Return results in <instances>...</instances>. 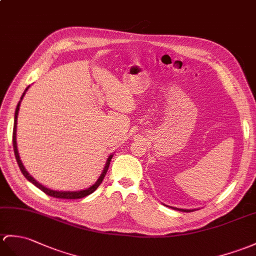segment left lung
I'll return each mask as SVG.
<instances>
[{"mask_svg":"<svg viewBox=\"0 0 256 256\" xmlns=\"http://www.w3.org/2000/svg\"><path fill=\"white\" fill-rule=\"evenodd\" d=\"M174 210H181V212H193L192 210H181V208H174Z\"/></svg>","mask_w":256,"mask_h":256,"instance_id":"left-lung-1","label":"left lung"}]
</instances>
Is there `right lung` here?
<instances>
[{"label": "right lung", "instance_id": "obj_1", "mask_svg": "<svg viewBox=\"0 0 256 256\" xmlns=\"http://www.w3.org/2000/svg\"><path fill=\"white\" fill-rule=\"evenodd\" d=\"M28 88H29V87H27V88H26L25 92L28 90ZM25 92L22 94V98H20V101H22V99L24 98V96H25ZM20 101L18 102V104H17V106H16V111H15V118H14V128H13V147H14V154H15V158H16V160H17V164H18V166H20V171H22V174L24 176H25L26 179H27L28 181H30L32 184H34L36 186H37L38 188H40L41 191L44 192L46 195L53 196V198H65V200H76V198H85V196H87V195H89V194H92V192L96 191V190L98 188V186H100V183L102 182L104 178V176H106V171H108V169H109V164H110V162H111V159H112V155H110V156H109V158H108V160H106V167H104V171H102V174H101V176H99V179L97 180V182L94 183V186H92L90 188H86V190H82V191H77V192H62V191L58 192V191H53V190L46 188V186H41L40 183H38L37 181H36V180L34 179V178H32L30 174H28V172H27V171H26V169H25V167H24V164H22V162L20 158L18 150H17V144H16L17 116H18Z\"/></svg>", "mask_w": 256, "mask_h": 256}]
</instances>
